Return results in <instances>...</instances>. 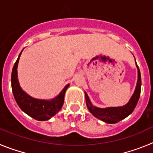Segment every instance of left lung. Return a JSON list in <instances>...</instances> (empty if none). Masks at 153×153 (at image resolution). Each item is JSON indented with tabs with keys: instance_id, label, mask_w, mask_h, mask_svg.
Here are the masks:
<instances>
[{
	"instance_id": "1",
	"label": "left lung",
	"mask_w": 153,
	"mask_h": 153,
	"mask_svg": "<svg viewBox=\"0 0 153 153\" xmlns=\"http://www.w3.org/2000/svg\"><path fill=\"white\" fill-rule=\"evenodd\" d=\"M136 64H137V62H136ZM137 70H138V80H137L136 89H135L134 93L132 95L130 100H129V102L125 104L124 106L99 108V107H95L91 104L88 96L86 92H85L87 107L88 108L89 111L93 114L94 116L101 120L105 123H116L132 114V112L137 106L139 98H140V91H141V75H140V71L139 69L137 64Z\"/></svg>"
}]
</instances>
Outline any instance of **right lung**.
<instances>
[{"label": "right lung", "mask_w": 153, "mask_h": 153, "mask_svg": "<svg viewBox=\"0 0 153 153\" xmlns=\"http://www.w3.org/2000/svg\"><path fill=\"white\" fill-rule=\"evenodd\" d=\"M21 53L13 65L11 74V87L14 98L20 109L29 116L36 120H48L61 110L64 103L65 93L69 85L65 87L57 97L49 100L30 97L20 88L17 79V66Z\"/></svg>", "instance_id": "obj_1"}]
</instances>
